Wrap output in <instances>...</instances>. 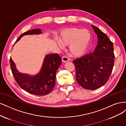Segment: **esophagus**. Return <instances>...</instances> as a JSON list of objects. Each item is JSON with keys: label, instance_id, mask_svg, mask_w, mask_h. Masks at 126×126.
<instances>
[{"label": "esophagus", "instance_id": "34e87169", "mask_svg": "<svg viewBox=\"0 0 126 126\" xmlns=\"http://www.w3.org/2000/svg\"><path fill=\"white\" fill-rule=\"evenodd\" d=\"M62 61L63 62H68V61H70L69 59L66 56H63V57L62 58Z\"/></svg>", "mask_w": 126, "mask_h": 126}]
</instances>
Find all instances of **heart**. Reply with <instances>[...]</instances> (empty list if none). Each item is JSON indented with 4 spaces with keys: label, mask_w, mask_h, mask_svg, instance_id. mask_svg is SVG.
Wrapping results in <instances>:
<instances>
[{
    "label": "heart",
    "mask_w": 126,
    "mask_h": 126,
    "mask_svg": "<svg viewBox=\"0 0 126 126\" xmlns=\"http://www.w3.org/2000/svg\"><path fill=\"white\" fill-rule=\"evenodd\" d=\"M91 39V34L88 30L74 28L63 31L61 35L60 42L63 46L70 45L69 50L72 55L79 56L86 51Z\"/></svg>",
    "instance_id": "heart-1"
}]
</instances>
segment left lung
<instances>
[{
	"mask_svg": "<svg viewBox=\"0 0 126 126\" xmlns=\"http://www.w3.org/2000/svg\"><path fill=\"white\" fill-rule=\"evenodd\" d=\"M92 27L98 38L94 51L73 61L76 81L88 90H96L108 82L115 61L113 43L98 28Z\"/></svg>",
	"mask_w": 126,
	"mask_h": 126,
	"instance_id": "obj_1",
	"label": "left lung"
}]
</instances>
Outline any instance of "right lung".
Wrapping results in <instances>:
<instances>
[{"mask_svg":"<svg viewBox=\"0 0 126 126\" xmlns=\"http://www.w3.org/2000/svg\"><path fill=\"white\" fill-rule=\"evenodd\" d=\"M41 33L40 29L26 31L19 36L17 41L25 35L38 34ZM61 63V58L58 53L47 54L44 58L39 73L34 76H30L18 72L15 63L10 58L12 73L19 86L30 94L38 96L47 95L53 90L55 84L56 73Z\"/></svg>","mask_w":126,"mask_h":126,"instance_id":"add662e5","label":"right lung"}]
</instances>
